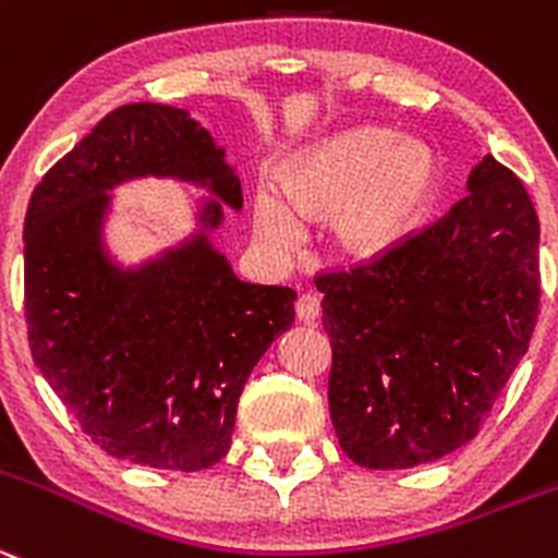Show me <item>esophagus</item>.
Instances as JSON below:
<instances>
[{
    "label": "esophagus",
    "mask_w": 558,
    "mask_h": 558,
    "mask_svg": "<svg viewBox=\"0 0 558 558\" xmlns=\"http://www.w3.org/2000/svg\"><path fill=\"white\" fill-rule=\"evenodd\" d=\"M294 311H296V319L305 322V325H314V322L319 319V311H322L319 296H316V294H300Z\"/></svg>",
    "instance_id": "34e87169"
}]
</instances>
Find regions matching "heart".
<instances>
[{"mask_svg":"<svg viewBox=\"0 0 558 558\" xmlns=\"http://www.w3.org/2000/svg\"><path fill=\"white\" fill-rule=\"evenodd\" d=\"M435 186V156L418 140H393L363 126L311 145L286 165L283 190H255V233L272 250H294L300 217H330L343 255L374 258L390 250L424 211Z\"/></svg>","mask_w":558,"mask_h":558,"instance_id":"obj_1","label":"heart"}]
</instances>
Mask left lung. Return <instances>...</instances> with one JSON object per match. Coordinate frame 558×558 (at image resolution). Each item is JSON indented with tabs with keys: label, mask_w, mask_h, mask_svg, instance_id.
Masks as SVG:
<instances>
[{
	"label": "left lung",
	"mask_w": 558,
	"mask_h": 558,
	"mask_svg": "<svg viewBox=\"0 0 558 558\" xmlns=\"http://www.w3.org/2000/svg\"><path fill=\"white\" fill-rule=\"evenodd\" d=\"M327 397L343 454L372 471L435 462L478 435L539 316V220L484 156L468 195L372 262L316 275Z\"/></svg>",
	"instance_id": "obj_1"
}]
</instances>
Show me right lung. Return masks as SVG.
I'll list each match as a JSON object with an SVG mask.
<instances>
[{
    "mask_svg": "<svg viewBox=\"0 0 558 558\" xmlns=\"http://www.w3.org/2000/svg\"><path fill=\"white\" fill-rule=\"evenodd\" d=\"M173 175L242 208V184L186 109L126 104L35 186L24 220L29 350L68 413L118 460L203 471L231 449L236 404L296 291L244 283L206 231L140 269L114 267L101 220L114 184ZM203 228L222 222L208 201Z\"/></svg>",
    "mask_w": 558,
    "mask_h": 558,
    "instance_id": "right-lung-1",
    "label": "right lung"
}]
</instances>
